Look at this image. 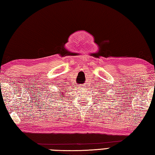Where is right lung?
Segmentation results:
<instances>
[{
	"label": "right lung",
	"mask_w": 155,
	"mask_h": 155,
	"mask_svg": "<svg viewBox=\"0 0 155 155\" xmlns=\"http://www.w3.org/2000/svg\"><path fill=\"white\" fill-rule=\"evenodd\" d=\"M61 90H63V89H62ZM61 90L59 91L60 94H58V96H64V94H63V91H61ZM56 95H57V94H55V96H56ZM59 96H58V97H55V98H60ZM57 100H59V99H57Z\"/></svg>",
	"instance_id": "add662e5"
}]
</instances>
